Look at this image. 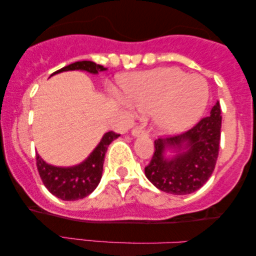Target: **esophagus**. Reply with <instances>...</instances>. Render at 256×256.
Returning <instances> with one entry per match:
<instances>
[{
	"mask_svg": "<svg viewBox=\"0 0 256 256\" xmlns=\"http://www.w3.org/2000/svg\"><path fill=\"white\" fill-rule=\"evenodd\" d=\"M132 134H134V136H140V134H148V131L146 130V128H143L142 126H136V128H134V130H132Z\"/></svg>",
	"mask_w": 256,
	"mask_h": 256,
	"instance_id": "obj_1",
	"label": "esophagus"
}]
</instances>
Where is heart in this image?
Masks as SVG:
<instances>
[{
    "mask_svg": "<svg viewBox=\"0 0 256 256\" xmlns=\"http://www.w3.org/2000/svg\"><path fill=\"white\" fill-rule=\"evenodd\" d=\"M124 90L138 110H158L155 122L165 134L182 131L192 124L208 101L207 82L178 68L131 74L126 78Z\"/></svg>",
    "mask_w": 256,
    "mask_h": 256,
    "instance_id": "obj_1",
    "label": "heart"
}]
</instances>
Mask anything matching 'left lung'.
Returning <instances> with one entry per match:
<instances>
[{
    "label": "left lung",
    "mask_w": 256,
    "mask_h": 256,
    "mask_svg": "<svg viewBox=\"0 0 256 256\" xmlns=\"http://www.w3.org/2000/svg\"><path fill=\"white\" fill-rule=\"evenodd\" d=\"M222 110L219 102L188 131L180 134H170L164 140H154L155 150L150 162L146 166V178L158 189L173 195H188L204 185L216 168L219 155ZM188 150L174 159L163 158L166 148Z\"/></svg>",
    "instance_id": "1"
}]
</instances>
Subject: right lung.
<instances>
[{
	"instance_id": "1",
	"label": "right lung",
	"mask_w": 256,
	"mask_h": 256,
	"mask_svg": "<svg viewBox=\"0 0 256 256\" xmlns=\"http://www.w3.org/2000/svg\"><path fill=\"white\" fill-rule=\"evenodd\" d=\"M73 70H83L95 74L98 71H104L106 68L102 64H98L92 61H77L58 70L52 74L64 71H73ZM119 136L120 134L114 131L107 132L95 150L91 152L90 156L84 162L70 168L48 165L40 158V155L36 154L38 173L49 192L64 201H77L86 198L96 189L101 180L108 146Z\"/></svg>"
}]
</instances>
